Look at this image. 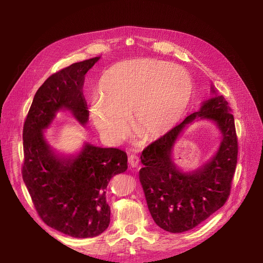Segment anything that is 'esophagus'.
Returning a JSON list of instances; mask_svg holds the SVG:
<instances>
[{
  "instance_id": "34e87169",
  "label": "esophagus",
  "mask_w": 263,
  "mask_h": 263,
  "mask_svg": "<svg viewBox=\"0 0 263 263\" xmlns=\"http://www.w3.org/2000/svg\"><path fill=\"white\" fill-rule=\"evenodd\" d=\"M129 163L131 166L134 168V167H139L140 165V158L137 157L136 155H131L130 158H129Z\"/></svg>"
}]
</instances>
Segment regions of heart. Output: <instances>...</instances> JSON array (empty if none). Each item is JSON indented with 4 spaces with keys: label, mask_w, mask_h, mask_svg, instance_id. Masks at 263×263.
Wrapping results in <instances>:
<instances>
[{
    "label": "heart",
    "mask_w": 263,
    "mask_h": 263,
    "mask_svg": "<svg viewBox=\"0 0 263 263\" xmlns=\"http://www.w3.org/2000/svg\"><path fill=\"white\" fill-rule=\"evenodd\" d=\"M100 97L90 100V118L104 139L119 143L130 131L159 139L185 115L194 82L184 68L153 59L123 61L101 76Z\"/></svg>",
    "instance_id": "b5f03b06"
}]
</instances>
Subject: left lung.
Returning <instances> with one entry per match:
<instances>
[{
  "label": "left lung",
  "mask_w": 263,
  "mask_h": 263,
  "mask_svg": "<svg viewBox=\"0 0 263 263\" xmlns=\"http://www.w3.org/2000/svg\"><path fill=\"white\" fill-rule=\"evenodd\" d=\"M202 103L167 134L148 145L141 155L140 171L148 209L156 224L173 233L198 226L225 204L230 195L238 161V139L231 107L223 96ZM196 118L210 119L222 133L217 155L200 169L183 173L171 159L172 148L186 124Z\"/></svg>",
  "instance_id": "left-lung-1"
}]
</instances>
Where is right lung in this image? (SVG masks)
I'll return each instance as SVG.
<instances>
[{
    "mask_svg": "<svg viewBox=\"0 0 263 263\" xmlns=\"http://www.w3.org/2000/svg\"><path fill=\"white\" fill-rule=\"evenodd\" d=\"M93 58L74 63L50 76L35 93L23 126L22 178L35 209L53 229L73 238L99 236L109 224L106 186L128 168V157L117 148L86 143L76 157L55 155L44 130L60 109L70 110L81 124L89 112L83 84Z\"/></svg>",
    "mask_w": 263,
    "mask_h": 263,
    "instance_id": "add662e5",
    "label": "right lung"
}]
</instances>
